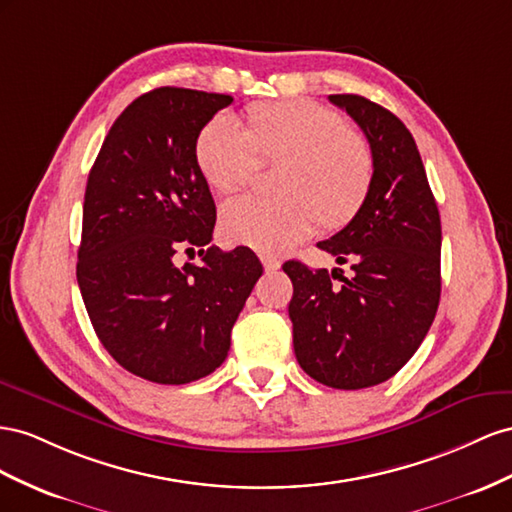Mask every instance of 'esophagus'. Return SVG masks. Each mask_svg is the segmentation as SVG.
<instances>
[{
	"instance_id": "obj_1",
	"label": "esophagus",
	"mask_w": 512,
	"mask_h": 512,
	"mask_svg": "<svg viewBox=\"0 0 512 512\" xmlns=\"http://www.w3.org/2000/svg\"><path fill=\"white\" fill-rule=\"evenodd\" d=\"M261 264H264L266 272H274V270L281 268V261L272 257V255H261Z\"/></svg>"
}]
</instances>
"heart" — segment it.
Instances as JSON below:
<instances>
[{"mask_svg":"<svg viewBox=\"0 0 512 512\" xmlns=\"http://www.w3.org/2000/svg\"><path fill=\"white\" fill-rule=\"evenodd\" d=\"M261 160H283L274 173L279 197H236L221 210L223 236L259 253H283L306 240L317 221L339 229L360 212L373 184L369 141L343 115L313 100L251 105L244 128L216 113L195 139V163L216 193H236Z\"/></svg>","mask_w":512,"mask_h":512,"instance_id":"heart-1","label":"heart"}]
</instances>
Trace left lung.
Here are the masks:
<instances>
[{
  "instance_id": "8db88e82",
  "label": "left lung",
  "mask_w": 512,
  "mask_h": 512,
  "mask_svg": "<svg viewBox=\"0 0 512 512\" xmlns=\"http://www.w3.org/2000/svg\"><path fill=\"white\" fill-rule=\"evenodd\" d=\"M367 135L373 184L360 212L319 242L341 268L285 261L294 283V352L315 382L360 390L382 384L410 360L440 304L442 223L410 130L356 94H332Z\"/></svg>"
}]
</instances>
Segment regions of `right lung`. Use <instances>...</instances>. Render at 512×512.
Returning a JSON list of instances; mask_svg holds the SVG:
<instances>
[{"label": "right lung", "mask_w": 512, "mask_h": 512, "mask_svg": "<svg viewBox=\"0 0 512 512\" xmlns=\"http://www.w3.org/2000/svg\"><path fill=\"white\" fill-rule=\"evenodd\" d=\"M227 94L158 87L102 141L83 201L77 281L113 360L156 384H188L227 358L231 328L264 272L246 246H212L216 206L195 139ZM200 248L202 266H174Z\"/></svg>", "instance_id": "1"}]
</instances>
